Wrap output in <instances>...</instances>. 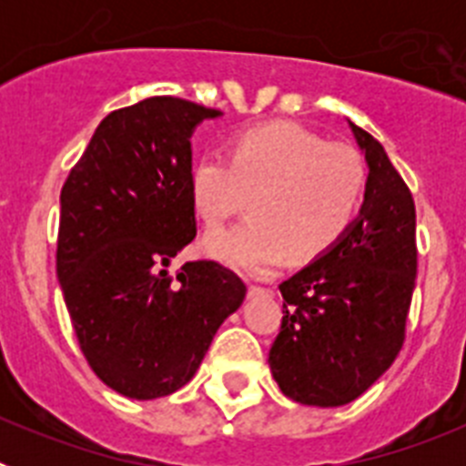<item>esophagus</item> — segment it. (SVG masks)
<instances>
[{"mask_svg":"<svg viewBox=\"0 0 466 466\" xmlns=\"http://www.w3.org/2000/svg\"><path fill=\"white\" fill-rule=\"evenodd\" d=\"M247 294L252 296H268V294H273V289H270V287H261V284H249V287H247Z\"/></svg>","mask_w":466,"mask_h":466,"instance_id":"34e87169","label":"esophagus"}]
</instances>
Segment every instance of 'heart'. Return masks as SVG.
Instances as JSON below:
<instances>
[{
    "label": "heart",
    "instance_id": "heart-1",
    "mask_svg": "<svg viewBox=\"0 0 466 466\" xmlns=\"http://www.w3.org/2000/svg\"><path fill=\"white\" fill-rule=\"evenodd\" d=\"M366 170L360 154L294 121L249 126L228 139L226 158L205 154L188 170L191 208L217 228L252 196L245 224L209 233L208 257L266 278L299 258L329 252L355 221Z\"/></svg>",
    "mask_w": 466,
    "mask_h": 466
}]
</instances>
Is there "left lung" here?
I'll return each mask as SVG.
<instances>
[{"mask_svg": "<svg viewBox=\"0 0 466 466\" xmlns=\"http://www.w3.org/2000/svg\"><path fill=\"white\" fill-rule=\"evenodd\" d=\"M350 123L369 166L364 205L343 238L279 284L282 327L268 364L284 397L333 409L397 360L415 289V203L378 139Z\"/></svg>", "mask_w": 466, "mask_h": 466, "instance_id": "8db88e82", "label": "left lung"}]
</instances>
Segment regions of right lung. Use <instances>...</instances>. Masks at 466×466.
<instances>
[{
  "label": "right lung",
  "mask_w": 466,
  "mask_h": 466,
  "mask_svg": "<svg viewBox=\"0 0 466 466\" xmlns=\"http://www.w3.org/2000/svg\"><path fill=\"white\" fill-rule=\"evenodd\" d=\"M221 116L182 97L111 111L60 193L57 282L95 376L127 399L167 397L196 376L247 287L214 261L170 263L196 238L191 135Z\"/></svg>",
  "instance_id": "add662e5"
}]
</instances>
